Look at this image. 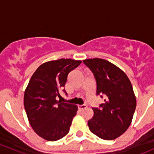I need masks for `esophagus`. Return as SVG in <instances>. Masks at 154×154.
<instances>
[{
    "label": "esophagus",
    "mask_w": 154,
    "mask_h": 154,
    "mask_svg": "<svg viewBox=\"0 0 154 154\" xmlns=\"http://www.w3.org/2000/svg\"><path fill=\"white\" fill-rule=\"evenodd\" d=\"M86 105H79L78 106V109L80 110H82L83 109H86Z\"/></svg>",
    "instance_id": "obj_1"
}]
</instances>
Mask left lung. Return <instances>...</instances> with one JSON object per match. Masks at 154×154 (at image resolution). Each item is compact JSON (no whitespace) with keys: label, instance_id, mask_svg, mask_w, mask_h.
Returning a JSON list of instances; mask_svg holds the SVG:
<instances>
[{"label":"left lung","instance_id":"1","mask_svg":"<svg viewBox=\"0 0 154 154\" xmlns=\"http://www.w3.org/2000/svg\"><path fill=\"white\" fill-rule=\"evenodd\" d=\"M83 62L94 74L97 94L105 97L100 109L92 108L94 116L88 122L90 131L104 140L116 139L130 127L136 109L131 82L121 68L106 60L87 59Z\"/></svg>","mask_w":154,"mask_h":154}]
</instances>
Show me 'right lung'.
I'll return each instance as SVG.
<instances>
[{"instance_id": "obj_1", "label": "right lung", "mask_w": 154, "mask_h": 154, "mask_svg": "<svg viewBox=\"0 0 154 154\" xmlns=\"http://www.w3.org/2000/svg\"><path fill=\"white\" fill-rule=\"evenodd\" d=\"M81 63L72 59L46 62L38 66L29 80L24 91V109L29 125L45 140H59L69 132L77 106L61 103L57 97L60 96L68 73Z\"/></svg>"}]
</instances>
